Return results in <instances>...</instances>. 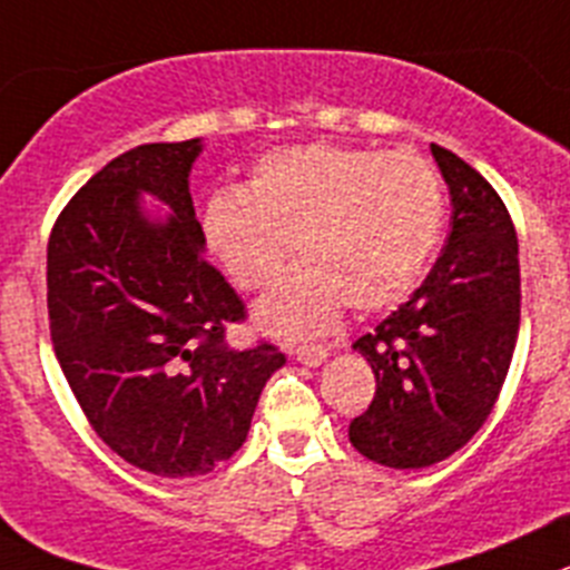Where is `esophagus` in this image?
<instances>
[{
	"mask_svg": "<svg viewBox=\"0 0 570 570\" xmlns=\"http://www.w3.org/2000/svg\"><path fill=\"white\" fill-rule=\"evenodd\" d=\"M292 354H295L297 363L309 365V368H317V365L326 363L328 348H326V345H297V348L292 351Z\"/></svg>",
	"mask_w": 570,
	"mask_h": 570,
	"instance_id": "esophagus-1",
	"label": "esophagus"
}]
</instances>
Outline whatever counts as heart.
Instances as JSON below:
<instances>
[{
  "label": "heart",
  "instance_id": "obj_1",
  "mask_svg": "<svg viewBox=\"0 0 570 570\" xmlns=\"http://www.w3.org/2000/svg\"><path fill=\"white\" fill-rule=\"evenodd\" d=\"M441 227L444 185L428 157L328 142L273 148L244 188L222 185L199 213L207 253L238 289L273 286L295 238L303 264L255 309L286 340L326 332L345 303L380 312L405 301Z\"/></svg>",
  "mask_w": 570,
  "mask_h": 570
}]
</instances>
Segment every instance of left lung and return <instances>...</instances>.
<instances>
[{"instance_id": "1", "label": "left lung", "mask_w": 570, "mask_h": 570, "mask_svg": "<svg viewBox=\"0 0 570 570\" xmlns=\"http://www.w3.org/2000/svg\"><path fill=\"white\" fill-rule=\"evenodd\" d=\"M430 151L453 202L450 236L411 301L354 343L376 393L348 439L393 470L439 464L481 430L520 328L518 233L507 205L453 151L435 142Z\"/></svg>"}]
</instances>
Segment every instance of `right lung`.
I'll return each instance as SVG.
<instances>
[{
	"instance_id": "right-lung-1",
	"label": "right lung",
	"mask_w": 570,
	"mask_h": 570,
	"mask_svg": "<svg viewBox=\"0 0 570 570\" xmlns=\"http://www.w3.org/2000/svg\"><path fill=\"white\" fill-rule=\"evenodd\" d=\"M199 151L196 137L115 157L69 199L47 244L58 365L106 446L163 478L205 475L230 459L286 363L273 343H225L247 312L202 255L188 188ZM142 195L173 213L151 220Z\"/></svg>"
}]
</instances>
